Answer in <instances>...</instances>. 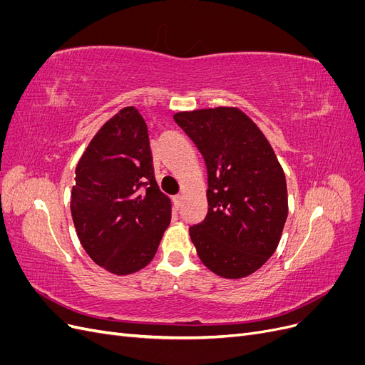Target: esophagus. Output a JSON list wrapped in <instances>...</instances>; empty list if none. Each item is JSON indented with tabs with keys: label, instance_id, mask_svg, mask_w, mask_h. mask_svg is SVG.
Instances as JSON below:
<instances>
[{
	"label": "esophagus",
	"instance_id": "obj_1",
	"mask_svg": "<svg viewBox=\"0 0 365 365\" xmlns=\"http://www.w3.org/2000/svg\"><path fill=\"white\" fill-rule=\"evenodd\" d=\"M173 207H175V210H180L182 207V195H178L173 197Z\"/></svg>",
	"mask_w": 365,
	"mask_h": 365
}]
</instances>
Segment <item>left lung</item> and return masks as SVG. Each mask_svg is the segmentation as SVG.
Instances as JSON below:
<instances>
[{
    "label": "left lung",
    "mask_w": 365,
    "mask_h": 365,
    "mask_svg": "<svg viewBox=\"0 0 365 365\" xmlns=\"http://www.w3.org/2000/svg\"><path fill=\"white\" fill-rule=\"evenodd\" d=\"M202 153L208 212L189 228L197 256L224 279L256 272L277 250L288 217V189L268 138L239 108L173 115Z\"/></svg>",
    "instance_id": "obj_1"
}]
</instances>
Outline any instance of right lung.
Returning a JSON list of instances; mask_svg holds the SVG:
<instances>
[{
  "label": "right lung",
  "mask_w": 365,
  "mask_h": 365,
  "mask_svg": "<svg viewBox=\"0 0 365 365\" xmlns=\"http://www.w3.org/2000/svg\"><path fill=\"white\" fill-rule=\"evenodd\" d=\"M74 181L70 208L88 256L115 275L148 267L170 224L172 202L158 189L148 125L135 106L97 130Z\"/></svg>",
  "instance_id": "add662e5"
}]
</instances>
